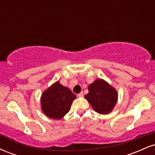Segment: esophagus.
<instances>
[{"label": "esophagus", "instance_id": "esophagus-1", "mask_svg": "<svg viewBox=\"0 0 155 155\" xmlns=\"http://www.w3.org/2000/svg\"><path fill=\"white\" fill-rule=\"evenodd\" d=\"M83 95H84L83 92H80V93H79V94H78V95H77V96H78V97H83Z\"/></svg>", "mask_w": 155, "mask_h": 155}]
</instances>
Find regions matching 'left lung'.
<instances>
[{"label":"left lung","mask_w":155,"mask_h":155,"mask_svg":"<svg viewBox=\"0 0 155 155\" xmlns=\"http://www.w3.org/2000/svg\"><path fill=\"white\" fill-rule=\"evenodd\" d=\"M89 92L84 96L94 110L101 114L110 113L118 98L117 90L104 79H97L88 87Z\"/></svg>","instance_id":"1"}]
</instances>
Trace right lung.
<instances>
[{
	"mask_svg": "<svg viewBox=\"0 0 155 155\" xmlns=\"http://www.w3.org/2000/svg\"><path fill=\"white\" fill-rule=\"evenodd\" d=\"M76 95L59 81L43 92L41 98V110L50 119L60 120L69 111Z\"/></svg>",
	"mask_w": 155,
	"mask_h": 155,
	"instance_id": "add662e5",
	"label": "right lung"
}]
</instances>
